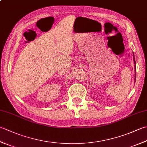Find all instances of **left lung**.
Returning a JSON list of instances; mask_svg holds the SVG:
<instances>
[{
    "label": "left lung",
    "instance_id": "obj_1",
    "mask_svg": "<svg viewBox=\"0 0 147 147\" xmlns=\"http://www.w3.org/2000/svg\"><path fill=\"white\" fill-rule=\"evenodd\" d=\"M133 55H134V53H133ZM134 58V62H135V74H136V62H135V56L133 57ZM135 80H136V75H135Z\"/></svg>",
    "mask_w": 147,
    "mask_h": 147
}]
</instances>
